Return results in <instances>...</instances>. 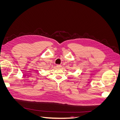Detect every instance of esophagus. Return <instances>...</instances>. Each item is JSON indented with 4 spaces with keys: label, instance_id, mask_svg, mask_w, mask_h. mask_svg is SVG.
Wrapping results in <instances>:
<instances>
[{
    "label": "esophagus",
    "instance_id": "esophagus-1",
    "mask_svg": "<svg viewBox=\"0 0 120 120\" xmlns=\"http://www.w3.org/2000/svg\"><path fill=\"white\" fill-rule=\"evenodd\" d=\"M56 67L57 68H60L61 67V65H60V64H57L56 65Z\"/></svg>",
    "mask_w": 120,
    "mask_h": 120
}]
</instances>
